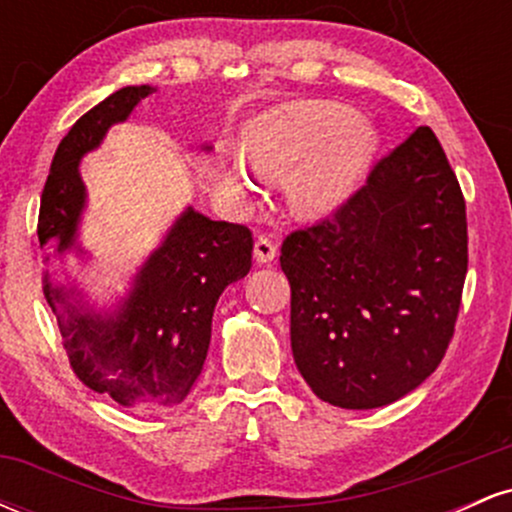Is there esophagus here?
Here are the masks:
<instances>
[{"mask_svg":"<svg viewBox=\"0 0 512 512\" xmlns=\"http://www.w3.org/2000/svg\"><path fill=\"white\" fill-rule=\"evenodd\" d=\"M255 260L260 262V264H269V262H274V257H276V243L269 236H260L255 240Z\"/></svg>","mask_w":512,"mask_h":512,"instance_id":"34e87169","label":"esophagus"}]
</instances>
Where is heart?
<instances>
[{"instance_id":"heart-1","label":"heart","mask_w":512,"mask_h":512,"mask_svg":"<svg viewBox=\"0 0 512 512\" xmlns=\"http://www.w3.org/2000/svg\"><path fill=\"white\" fill-rule=\"evenodd\" d=\"M380 149V129L358 115L356 108L334 101H310L276 110L250 129L245 158L264 178L291 173L293 209L320 216L358 190ZM255 178L231 170V185L240 195Z\"/></svg>"}]
</instances>
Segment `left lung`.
I'll return each instance as SVG.
<instances>
[{
    "label": "left lung",
    "instance_id": "1",
    "mask_svg": "<svg viewBox=\"0 0 512 512\" xmlns=\"http://www.w3.org/2000/svg\"><path fill=\"white\" fill-rule=\"evenodd\" d=\"M291 349L322 402L375 409L443 361L467 276V211L443 146L419 127L332 216L281 245Z\"/></svg>",
    "mask_w": 512,
    "mask_h": 512
}]
</instances>
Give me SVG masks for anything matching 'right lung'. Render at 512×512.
Here are the masks:
<instances>
[{
	"label": "right lung",
	"instance_id": "add662e5",
	"mask_svg": "<svg viewBox=\"0 0 512 512\" xmlns=\"http://www.w3.org/2000/svg\"><path fill=\"white\" fill-rule=\"evenodd\" d=\"M151 86H125L74 122L57 146L40 197L38 240L57 257L84 255L79 245L86 185L79 163L108 129L125 122ZM202 151H211L209 144ZM50 260V255H48ZM252 267L248 226L211 221L187 207L134 274L113 310H96L76 284L45 272V301L57 315L76 378L132 409H168L192 390L207 358L219 296Z\"/></svg>",
	"mask_w": 512,
	"mask_h": 512
}]
</instances>
